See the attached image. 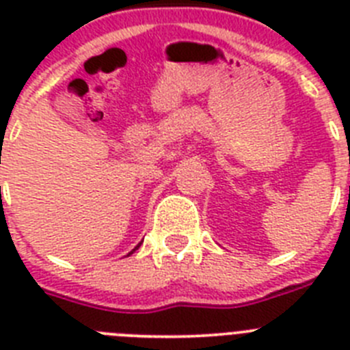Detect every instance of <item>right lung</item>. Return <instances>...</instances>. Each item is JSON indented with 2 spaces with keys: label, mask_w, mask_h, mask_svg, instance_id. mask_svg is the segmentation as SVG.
Returning a JSON list of instances; mask_svg holds the SVG:
<instances>
[{
  "label": "right lung",
  "mask_w": 350,
  "mask_h": 350,
  "mask_svg": "<svg viewBox=\"0 0 350 350\" xmlns=\"http://www.w3.org/2000/svg\"><path fill=\"white\" fill-rule=\"evenodd\" d=\"M138 247H140V243H138V245H137V247H135V249H133V250H137V249H138ZM133 250H131V252H129V254H133Z\"/></svg>",
  "instance_id": "right-lung-1"
}]
</instances>
